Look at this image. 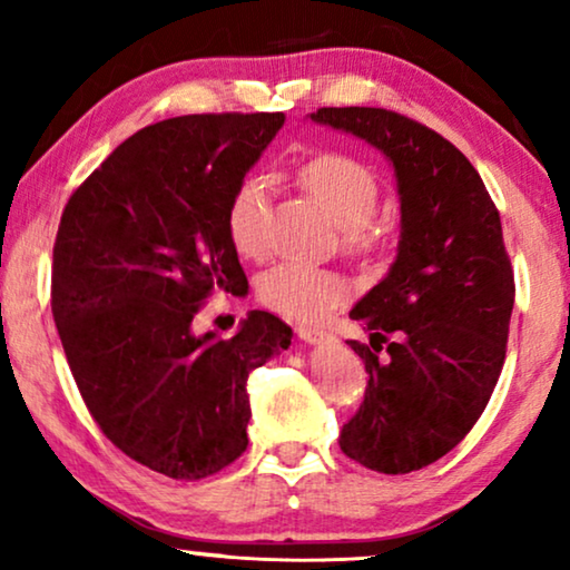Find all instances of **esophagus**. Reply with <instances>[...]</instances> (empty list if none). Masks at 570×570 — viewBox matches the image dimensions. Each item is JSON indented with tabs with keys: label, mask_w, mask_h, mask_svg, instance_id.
<instances>
[{
	"label": "esophagus",
	"mask_w": 570,
	"mask_h": 570,
	"mask_svg": "<svg viewBox=\"0 0 570 570\" xmlns=\"http://www.w3.org/2000/svg\"><path fill=\"white\" fill-rule=\"evenodd\" d=\"M298 337L311 342V345H326V342H334V334L326 330H318V326H298Z\"/></svg>",
	"instance_id": "esophagus-1"
}]
</instances>
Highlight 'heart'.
Listing matches in <instances>:
<instances>
[{
	"mask_svg": "<svg viewBox=\"0 0 570 570\" xmlns=\"http://www.w3.org/2000/svg\"><path fill=\"white\" fill-rule=\"evenodd\" d=\"M298 181L340 225L342 246L353 254H371L381 246V230L373 225L381 184L365 163L345 153H322L298 168ZM269 194L259 176L238 184L225 213L230 244L244 256H262L267 248ZM256 298L264 306L298 322H316L350 298V283L340 272L279 262L256 283Z\"/></svg>",
	"mask_w": 570,
	"mask_h": 570,
	"instance_id": "b5f03b06",
	"label": "heart"
}]
</instances>
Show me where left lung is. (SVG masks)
Instances as JSON below:
<instances>
[{"mask_svg": "<svg viewBox=\"0 0 570 570\" xmlns=\"http://www.w3.org/2000/svg\"><path fill=\"white\" fill-rule=\"evenodd\" d=\"M318 124L365 139L392 160L402 240L389 275L350 318L368 386L342 425V454L407 474L449 454L488 407L501 376L513 308V267L498 207L462 150L386 108H318Z\"/></svg>", "mask_w": 570, "mask_h": 570, "instance_id": "8db88e82", "label": "left lung"}]
</instances>
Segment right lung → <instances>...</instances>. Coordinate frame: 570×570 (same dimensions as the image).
I'll return each instance as SVG.
<instances>
[{"label":"right lung","mask_w":570,"mask_h":570,"mask_svg":"<svg viewBox=\"0 0 570 570\" xmlns=\"http://www.w3.org/2000/svg\"><path fill=\"white\" fill-rule=\"evenodd\" d=\"M285 114H194L139 129L69 197L53 240L51 311L100 431L147 470L202 480L248 446V376L291 345L252 311L233 337L194 316L246 275L228 202Z\"/></svg>","instance_id":"1"}]
</instances>
